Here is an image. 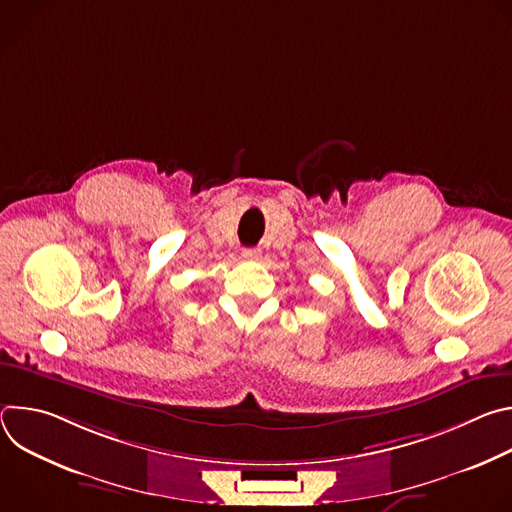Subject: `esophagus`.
<instances>
[{"instance_id":"esophagus-1","label":"esophagus","mask_w":512,"mask_h":512,"mask_svg":"<svg viewBox=\"0 0 512 512\" xmlns=\"http://www.w3.org/2000/svg\"><path fill=\"white\" fill-rule=\"evenodd\" d=\"M259 257H261V249H255V247L243 249V259H259Z\"/></svg>"}]
</instances>
